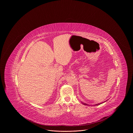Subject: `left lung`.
<instances>
[{"mask_svg":"<svg viewBox=\"0 0 133 133\" xmlns=\"http://www.w3.org/2000/svg\"><path fill=\"white\" fill-rule=\"evenodd\" d=\"M105 102H106V101H105ZM82 104H84V105H87V104H86V103H83V102H82ZM101 104V103H98V104H95V105H94V106H97V105H100Z\"/></svg>","mask_w":133,"mask_h":133,"instance_id":"obj_1","label":"left lung"}]
</instances>
